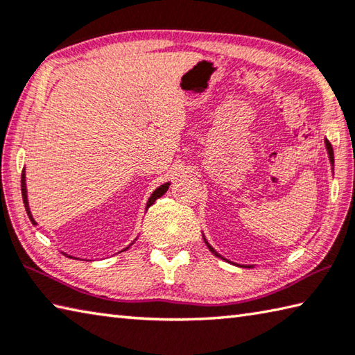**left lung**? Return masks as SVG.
<instances>
[{
  "instance_id": "8db88e82",
  "label": "left lung",
  "mask_w": 355,
  "mask_h": 355,
  "mask_svg": "<svg viewBox=\"0 0 355 355\" xmlns=\"http://www.w3.org/2000/svg\"><path fill=\"white\" fill-rule=\"evenodd\" d=\"M326 149H327V155H329V159H331V164L334 166V150H332V146H331V143H329V141H327V139H326ZM203 239H205V236H203ZM205 243H206V245H208V248H209V251H211V253H212V254H214V256H217V257H222L220 254H218V253H217V251H216L214 248H212V247H211V245L208 243V241H206V239H205ZM222 259H223V257H222Z\"/></svg>"
}]
</instances>
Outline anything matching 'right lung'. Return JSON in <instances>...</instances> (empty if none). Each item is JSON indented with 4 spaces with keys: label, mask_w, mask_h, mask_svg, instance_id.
<instances>
[{
    "label": "right lung",
    "mask_w": 355,
    "mask_h": 355,
    "mask_svg": "<svg viewBox=\"0 0 355 355\" xmlns=\"http://www.w3.org/2000/svg\"><path fill=\"white\" fill-rule=\"evenodd\" d=\"M169 184L171 183H164V184H161V186H158V188L152 192V196L149 197V200H147V205H146V209L149 208V206H152L153 203H155V200L157 198H159L161 196H164L166 192H167V189H169ZM21 196H23V203H24V208H26V212H28V216H29V220L32 222V225H37V222L34 220V217H32V214H31V209H29V202H28V191H26V172H24V169H23V172H21ZM132 245V243H130ZM130 245H128V247H130ZM128 247L125 248V250H128ZM67 256V254H65ZM68 257H71V256H68Z\"/></svg>",
    "instance_id": "right-lung-1"
}]
</instances>
